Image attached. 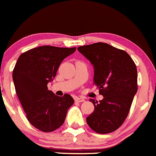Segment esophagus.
<instances>
[{
	"mask_svg": "<svg viewBox=\"0 0 156 156\" xmlns=\"http://www.w3.org/2000/svg\"><path fill=\"white\" fill-rule=\"evenodd\" d=\"M75 101H76V102H80V103H81V102H84V101H85V99H84V98H79V97H76V98H75Z\"/></svg>",
	"mask_w": 156,
	"mask_h": 156,
	"instance_id": "1",
	"label": "esophagus"
}]
</instances>
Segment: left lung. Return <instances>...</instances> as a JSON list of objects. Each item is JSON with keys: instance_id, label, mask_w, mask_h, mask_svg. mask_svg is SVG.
<instances>
[{"instance_id": "left-lung-1", "label": "left lung", "mask_w": 156, "mask_h": 156, "mask_svg": "<svg viewBox=\"0 0 156 156\" xmlns=\"http://www.w3.org/2000/svg\"><path fill=\"white\" fill-rule=\"evenodd\" d=\"M78 51L94 67V84L104 98L90 99L94 110L86 118L93 131L107 134L118 129L127 118L137 91V67L126 51L105 43L80 46Z\"/></svg>"}]
</instances>
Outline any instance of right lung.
Returning a JSON list of instances; mask_svg holds the SVG:
<instances>
[{
  "label": "right lung",
  "instance_id": "right-lung-1",
  "mask_svg": "<svg viewBox=\"0 0 156 156\" xmlns=\"http://www.w3.org/2000/svg\"><path fill=\"white\" fill-rule=\"evenodd\" d=\"M76 48L43 46L21 55L12 71L16 91L28 122L43 132H51L65 122L73 98L63 97L48 90L62 61Z\"/></svg>",
  "mask_w": 156,
  "mask_h": 156
}]
</instances>
